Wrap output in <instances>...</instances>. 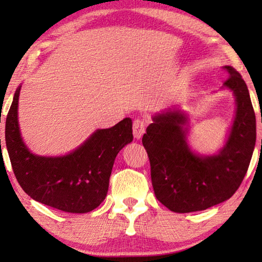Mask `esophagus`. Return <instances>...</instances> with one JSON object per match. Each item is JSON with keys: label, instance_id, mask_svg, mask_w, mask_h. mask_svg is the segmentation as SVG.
I'll return each instance as SVG.
<instances>
[{"label": "esophagus", "instance_id": "1", "mask_svg": "<svg viewBox=\"0 0 262 262\" xmlns=\"http://www.w3.org/2000/svg\"><path fill=\"white\" fill-rule=\"evenodd\" d=\"M145 133V122L141 119H136L133 125V134L136 140H141Z\"/></svg>", "mask_w": 262, "mask_h": 262}]
</instances>
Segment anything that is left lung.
<instances>
[{
  "mask_svg": "<svg viewBox=\"0 0 262 262\" xmlns=\"http://www.w3.org/2000/svg\"><path fill=\"white\" fill-rule=\"evenodd\" d=\"M230 77L221 90L231 92L236 111L224 144L202 155L188 143L189 114L179 106L155 113L143 135L157 200L174 212L206 210L229 200L245 177L256 139V122L246 83L224 66Z\"/></svg>",
  "mask_w": 262,
  "mask_h": 262,
  "instance_id": "obj_1",
  "label": "left lung"
}]
</instances>
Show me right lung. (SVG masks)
<instances>
[{"mask_svg":"<svg viewBox=\"0 0 262 262\" xmlns=\"http://www.w3.org/2000/svg\"><path fill=\"white\" fill-rule=\"evenodd\" d=\"M17 88L6 121V144L12 170L24 192L55 209L85 214L105 200L110 177L119 151L133 141V122L97 129L76 149L61 156L31 151L21 137Z\"/></svg>","mask_w":262,"mask_h":262,"instance_id":"right-lung-1","label":"right lung"}]
</instances>
